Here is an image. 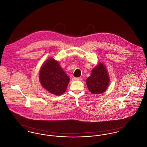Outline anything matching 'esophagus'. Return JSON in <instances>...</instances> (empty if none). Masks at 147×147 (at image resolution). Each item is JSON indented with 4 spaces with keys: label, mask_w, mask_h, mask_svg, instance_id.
<instances>
[{
    "label": "esophagus",
    "mask_w": 147,
    "mask_h": 147,
    "mask_svg": "<svg viewBox=\"0 0 147 147\" xmlns=\"http://www.w3.org/2000/svg\"><path fill=\"white\" fill-rule=\"evenodd\" d=\"M73 80H82V78L81 77H79V78L74 77V78H73Z\"/></svg>",
    "instance_id": "obj_1"
}]
</instances>
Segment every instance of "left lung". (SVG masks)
<instances>
[{
  "label": "left lung",
  "instance_id": "left-lung-1",
  "mask_svg": "<svg viewBox=\"0 0 147 147\" xmlns=\"http://www.w3.org/2000/svg\"><path fill=\"white\" fill-rule=\"evenodd\" d=\"M110 83V77L105 65L100 63L92 69L90 77L86 79L89 90L94 94H101L107 90Z\"/></svg>",
  "mask_w": 147,
  "mask_h": 147
}]
</instances>
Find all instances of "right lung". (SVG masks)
I'll list each match as a JSON object with an SVG mask.
<instances>
[{
    "instance_id": "obj_1",
    "label": "right lung",
    "mask_w": 147,
    "mask_h": 147,
    "mask_svg": "<svg viewBox=\"0 0 147 147\" xmlns=\"http://www.w3.org/2000/svg\"><path fill=\"white\" fill-rule=\"evenodd\" d=\"M39 80L42 86L50 93L57 96L64 93L70 78L54 58L48 59L39 72Z\"/></svg>"
}]
</instances>
